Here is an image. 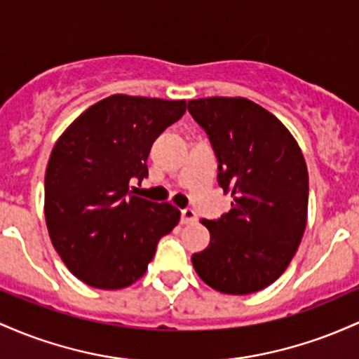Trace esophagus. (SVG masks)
Returning a JSON list of instances; mask_svg holds the SVG:
<instances>
[{"label":"esophagus","mask_w":359,"mask_h":359,"mask_svg":"<svg viewBox=\"0 0 359 359\" xmlns=\"http://www.w3.org/2000/svg\"><path fill=\"white\" fill-rule=\"evenodd\" d=\"M198 220V217H196V213L193 208H183L181 210V222L183 224H193Z\"/></svg>","instance_id":"obj_1"}]
</instances>
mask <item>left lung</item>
<instances>
[{"mask_svg":"<svg viewBox=\"0 0 359 359\" xmlns=\"http://www.w3.org/2000/svg\"><path fill=\"white\" fill-rule=\"evenodd\" d=\"M188 111L208 135L217 180L233 200L220 219L201 220L210 244L191 256L193 268L217 292H259L287 269L307 225L304 154L288 128L251 100H190Z\"/></svg>","mask_w":359,"mask_h":359,"instance_id":"1","label":"left lung"}]
</instances>
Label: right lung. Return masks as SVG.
Instances as JSON below:
<instances>
[{
  "label": "right lung",
  "instance_id": "right-lung-1",
  "mask_svg": "<svg viewBox=\"0 0 359 359\" xmlns=\"http://www.w3.org/2000/svg\"><path fill=\"white\" fill-rule=\"evenodd\" d=\"M184 111V100L111 95L79 115L52 149L47 229L67 269L90 287L135 283L161 237L178 225L175 205L132 195L130 183L147 178L152 144Z\"/></svg>",
  "mask_w": 359,
  "mask_h": 359
}]
</instances>
